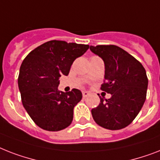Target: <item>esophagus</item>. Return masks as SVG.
<instances>
[{
	"label": "esophagus",
	"instance_id": "1",
	"mask_svg": "<svg viewBox=\"0 0 160 160\" xmlns=\"http://www.w3.org/2000/svg\"><path fill=\"white\" fill-rule=\"evenodd\" d=\"M82 94H83V98H85L87 97V96H89V92H87V91H83Z\"/></svg>",
	"mask_w": 160,
	"mask_h": 160
}]
</instances>
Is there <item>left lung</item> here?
<instances>
[{"label": "left lung", "instance_id": "obj_1", "mask_svg": "<svg viewBox=\"0 0 160 160\" xmlns=\"http://www.w3.org/2000/svg\"><path fill=\"white\" fill-rule=\"evenodd\" d=\"M92 52L104 62L105 82L101 89L111 94L100 98V103L91 110L95 122L108 130L127 127L141 111L146 98V71L129 53L115 45L90 46Z\"/></svg>", "mask_w": 160, "mask_h": 160}]
</instances>
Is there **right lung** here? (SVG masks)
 <instances>
[{"instance_id":"add662e5","label":"right lung","mask_w":160,"mask_h":160,"mask_svg":"<svg viewBox=\"0 0 160 160\" xmlns=\"http://www.w3.org/2000/svg\"><path fill=\"white\" fill-rule=\"evenodd\" d=\"M89 45L52 40L28 53L19 69L18 85L23 106L42 129L58 132L73 120L74 108L82 98L77 89H58L60 77L68 76L71 65Z\"/></svg>"}]
</instances>
